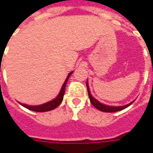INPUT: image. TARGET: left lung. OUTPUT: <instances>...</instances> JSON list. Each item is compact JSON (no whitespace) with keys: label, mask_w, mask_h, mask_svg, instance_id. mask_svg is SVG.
Returning a JSON list of instances; mask_svg holds the SVG:
<instances>
[{"label":"left lung","mask_w":153,"mask_h":153,"mask_svg":"<svg viewBox=\"0 0 153 153\" xmlns=\"http://www.w3.org/2000/svg\"><path fill=\"white\" fill-rule=\"evenodd\" d=\"M86 85H87V88H88V97H89V99H90L91 104L93 105L95 108H97L98 110H100V111L106 112V113H114V112L121 111V110H123V109H124V108H127L128 106H130L132 103L134 102V100H133V101H131V103H129V104H127V105H122V106H111V105H105V104L100 103L99 100H97L96 98H94V97H92V95L91 94V91H90V88H89V85H88V80H87V83H86Z\"/></svg>","instance_id":"1"}]
</instances>
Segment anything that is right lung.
<instances>
[{"mask_svg":"<svg viewBox=\"0 0 153 153\" xmlns=\"http://www.w3.org/2000/svg\"><path fill=\"white\" fill-rule=\"evenodd\" d=\"M73 72L74 71H71V73H69L67 78H66V79L65 80V82L63 83V85H62V88H61V91L58 93V95L56 96V97H55L54 99H53L50 101H48V102L45 103V104H42V105H28L20 102H19V104L22 105V106H23V107H25V108L30 109V110H32V111L35 112H40V113H42V112L50 111V110H53L54 108H56L62 103V100H63V97H64V95H65V85L67 83L69 78L73 74Z\"/></svg>","mask_w":153,"mask_h":153,"instance_id":"right-lung-1","label":"right lung"}]
</instances>
